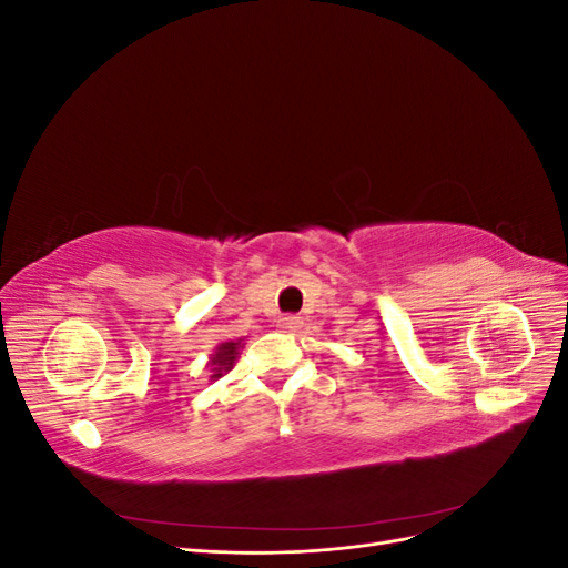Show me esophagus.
<instances>
[{"label": "esophagus", "mask_w": 568, "mask_h": 568, "mask_svg": "<svg viewBox=\"0 0 568 568\" xmlns=\"http://www.w3.org/2000/svg\"><path fill=\"white\" fill-rule=\"evenodd\" d=\"M301 324H303V320H301L298 315H284V317L280 320V329H284V332H296Z\"/></svg>", "instance_id": "esophagus-1"}]
</instances>
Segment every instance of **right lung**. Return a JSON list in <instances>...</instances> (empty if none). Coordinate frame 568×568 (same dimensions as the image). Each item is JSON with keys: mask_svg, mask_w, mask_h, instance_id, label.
<instances>
[{"mask_svg": "<svg viewBox=\"0 0 568 568\" xmlns=\"http://www.w3.org/2000/svg\"><path fill=\"white\" fill-rule=\"evenodd\" d=\"M234 357H236V343H222L215 357L211 359V365H215L213 379H217V376H222V372H227L234 365Z\"/></svg>", "mask_w": 568, "mask_h": 568, "instance_id": "right-lung-1", "label": "right lung"}]
</instances>
